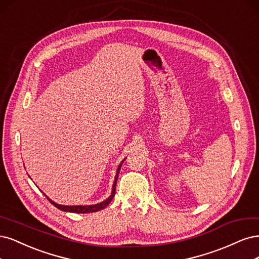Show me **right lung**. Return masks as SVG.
I'll return each mask as SVG.
<instances>
[{
	"instance_id": "1",
	"label": "right lung",
	"mask_w": 259,
	"mask_h": 259,
	"mask_svg": "<svg viewBox=\"0 0 259 259\" xmlns=\"http://www.w3.org/2000/svg\"><path fill=\"white\" fill-rule=\"evenodd\" d=\"M126 159V158H124ZM124 159L120 162V164L118 165L117 171H116V175H115V180L113 183V187H112V193L110 195V197L106 198L105 200H103L102 202H99L97 204H90V205H62V204H58L51 198H48L45 194V197L49 200V202H51L53 205H55L57 208H59L61 211L64 212H71V213H93V212H98V211H101L103 210L104 207H106L110 202L112 201V199L115 196V189H116V183H117V179H118V174H119V170L121 168V163L124 161Z\"/></svg>"
}]
</instances>
